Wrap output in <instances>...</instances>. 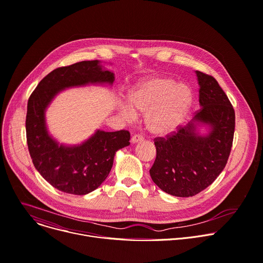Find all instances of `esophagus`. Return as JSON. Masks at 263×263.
<instances>
[{"instance_id":"obj_1","label":"esophagus","mask_w":263,"mask_h":263,"mask_svg":"<svg viewBox=\"0 0 263 263\" xmlns=\"http://www.w3.org/2000/svg\"><path fill=\"white\" fill-rule=\"evenodd\" d=\"M142 140H144V137H142V136L139 135V134H135V135H133L132 138H131V141L133 142V144H136V142H139V141H142Z\"/></svg>"}]
</instances>
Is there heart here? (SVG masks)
<instances>
[{"label":"heart","instance_id":"b5f03b06","mask_svg":"<svg viewBox=\"0 0 263 263\" xmlns=\"http://www.w3.org/2000/svg\"><path fill=\"white\" fill-rule=\"evenodd\" d=\"M129 106L122 107L127 121H133L136 113H146L148 130L157 135L175 130L184 119L192 101L190 89L169 78H151L133 87L128 95Z\"/></svg>","mask_w":263,"mask_h":263}]
</instances>
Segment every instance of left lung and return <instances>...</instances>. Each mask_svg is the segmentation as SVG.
Masks as SVG:
<instances>
[{"instance_id":"obj_1","label":"left lung","mask_w":263,"mask_h":263,"mask_svg":"<svg viewBox=\"0 0 263 263\" xmlns=\"http://www.w3.org/2000/svg\"><path fill=\"white\" fill-rule=\"evenodd\" d=\"M200 109L192 123L165 137H156V158L150 169L154 183L177 197L194 196L216 179L228 162L235 131V111L212 76L196 71ZM195 122L210 126L208 136L196 133Z\"/></svg>"}]
</instances>
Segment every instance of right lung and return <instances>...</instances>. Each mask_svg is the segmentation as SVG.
Instances as JSON below:
<instances>
[{"label":"right lung","instance_id":"right-lung-1","mask_svg":"<svg viewBox=\"0 0 263 263\" xmlns=\"http://www.w3.org/2000/svg\"><path fill=\"white\" fill-rule=\"evenodd\" d=\"M113 81L114 74L103 70L100 61H84L54 69L30 95L26 115L28 150L39 173L62 192L85 195L98 189L111 171L115 152L130 145V132L98 130L80 146H60L47 131L45 110L65 88L111 85Z\"/></svg>","mask_w":263,"mask_h":263}]
</instances>
